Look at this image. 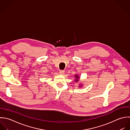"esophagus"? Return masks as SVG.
Instances as JSON below:
<instances>
[{
	"label": "esophagus",
	"mask_w": 130,
	"mask_h": 130,
	"mask_svg": "<svg viewBox=\"0 0 130 130\" xmlns=\"http://www.w3.org/2000/svg\"><path fill=\"white\" fill-rule=\"evenodd\" d=\"M64 73V70H60V71H59V73L60 74H63Z\"/></svg>",
	"instance_id": "34e87169"
}]
</instances>
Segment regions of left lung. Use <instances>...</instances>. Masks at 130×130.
I'll return each instance as SVG.
<instances>
[{
  "mask_svg": "<svg viewBox=\"0 0 130 130\" xmlns=\"http://www.w3.org/2000/svg\"><path fill=\"white\" fill-rule=\"evenodd\" d=\"M75 77L76 78V79H75V81H76V82H77L78 81V79H79V76H78V75H77V74H76V75H75ZM79 87H81V86L80 85Z\"/></svg>",
  "mask_w": 130,
  "mask_h": 130,
  "instance_id": "left-lung-1",
  "label": "left lung"
}]
</instances>
